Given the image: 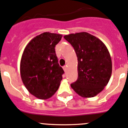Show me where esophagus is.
Instances as JSON below:
<instances>
[{"label": "esophagus", "instance_id": "34e87169", "mask_svg": "<svg viewBox=\"0 0 128 128\" xmlns=\"http://www.w3.org/2000/svg\"><path fill=\"white\" fill-rule=\"evenodd\" d=\"M67 68H68L67 66H64L63 67V70H64V71H65V72L67 71Z\"/></svg>", "mask_w": 128, "mask_h": 128}]
</instances>
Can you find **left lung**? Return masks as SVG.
<instances>
[{
    "mask_svg": "<svg viewBox=\"0 0 128 128\" xmlns=\"http://www.w3.org/2000/svg\"><path fill=\"white\" fill-rule=\"evenodd\" d=\"M78 57V78L71 86L84 98L94 97L102 91L112 74V60L107 46L100 39L86 32L65 35Z\"/></svg>",
    "mask_w": 128,
    "mask_h": 128,
    "instance_id": "1",
    "label": "left lung"
}]
</instances>
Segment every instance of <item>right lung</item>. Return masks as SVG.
Wrapping results in <instances>:
<instances>
[{
	"instance_id": "add662e5",
	"label": "right lung",
	"mask_w": 128,
	"mask_h": 128,
	"mask_svg": "<svg viewBox=\"0 0 128 128\" xmlns=\"http://www.w3.org/2000/svg\"><path fill=\"white\" fill-rule=\"evenodd\" d=\"M62 35L45 32L32 39L25 47L20 63L22 83L32 95L45 100L54 95L64 71L59 66L55 46Z\"/></svg>"
}]
</instances>
